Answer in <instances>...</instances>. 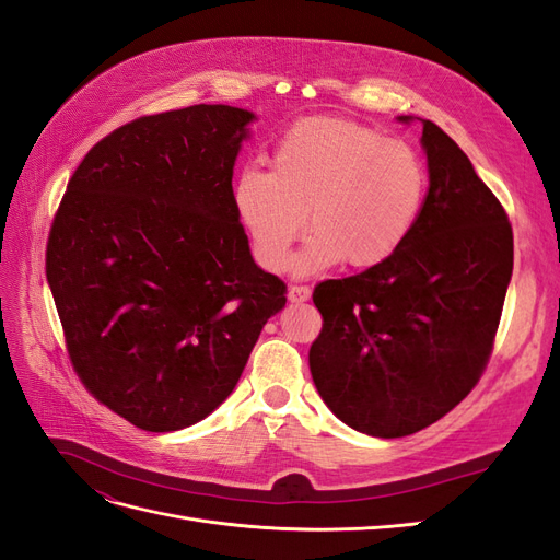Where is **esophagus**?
Masks as SVG:
<instances>
[{
  "label": "esophagus",
  "instance_id": "1",
  "mask_svg": "<svg viewBox=\"0 0 560 560\" xmlns=\"http://www.w3.org/2000/svg\"><path fill=\"white\" fill-rule=\"evenodd\" d=\"M311 294H313L311 287H306V284H292V287H290V301H292V303L308 301Z\"/></svg>",
  "mask_w": 560,
  "mask_h": 560
}]
</instances>
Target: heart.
<instances>
[{
	"instance_id": "b5f03b06",
	"label": "heart",
	"mask_w": 560,
	"mask_h": 560,
	"mask_svg": "<svg viewBox=\"0 0 560 560\" xmlns=\"http://www.w3.org/2000/svg\"><path fill=\"white\" fill-rule=\"evenodd\" d=\"M273 171L247 165L233 182V208L254 254L284 270L303 229L315 231L296 268H374L409 238L428 191L418 151L343 118H306L273 149Z\"/></svg>"
}]
</instances>
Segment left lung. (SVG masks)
Listing matches in <instances>:
<instances>
[{
	"mask_svg": "<svg viewBox=\"0 0 560 560\" xmlns=\"http://www.w3.org/2000/svg\"><path fill=\"white\" fill-rule=\"evenodd\" d=\"M422 149L430 189L406 243L313 292L317 393L346 425L383 439L432 425L479 383L514 268L510 217L465 151L432 121Z\"/></svg>",
	"mask_w": 560,
	"mask_h": 560,
	"instance_id": "obj_1",
	"label": "left lung"
}]
</instances>
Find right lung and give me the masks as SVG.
I'll use <instances>...</instances> for the list:
<instances>
[{
    "label": "right lung",
    "instance_id": "1",
    "mask_svg": "<svg viewBox=\"0 0 560 560\" xmlns=\"http://www.w3.org/2000/svg\"><path fill=\"white\" fill-rule=\"evenodd\" d=\"M252 118L229 105L135 118L83 156L50 224L46 280L70 362L140 430L210 416L287 303L233 208Z\"/></svg>",
    "mask_w": 560,
    "mask_h": 560
}]
</instances>
